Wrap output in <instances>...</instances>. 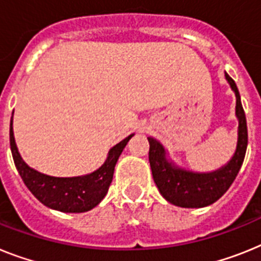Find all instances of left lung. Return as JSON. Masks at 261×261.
<instances>
[{
  "mask_svg": "<svg viewBox=\"0 0 261 261\" xmlns=\"http://www.w3.org/2000/svg\"><path fill=\"white\" fill-rule=\"evenodd\" d=\"M225 78L236 94V117L239 118V138L235 155L223 168L210 174H195L174 167L168 163L164 155V148L154 138H148L150 161L152 178L158 190L170 203L185 208H200L220 199L231 187L246 156L248 144L246 114L240 102V94L235 81L225 73Z\"/></svg>",
  "mask_w": 261,
  "mask_h": 261,
  "instance_id": "1",
  "label": "left lung"
}]
</instances>
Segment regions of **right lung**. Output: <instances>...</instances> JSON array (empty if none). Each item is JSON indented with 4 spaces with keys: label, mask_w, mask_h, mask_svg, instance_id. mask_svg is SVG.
Segmentation results:
<instances>
[{
    "label": "right lung",
    "mask_w": 261,
    "mask_h": 261,
    "mask_svg": "<svg viewBox=\"0 0 261 261\" xmlns=\"http://www.w3.org/2000/svg\"><path fill=\"white\" fill-rule=\"evenodd\" d=\"M131 137L115 144L105 164L93 174L76 178H54L30 168L19 155L10 120V150L25 186L46 207L61 212H86L99 204L113 181L114 167Z\"/></svg>",
    "instance_id": "1"
}]
</instances>
